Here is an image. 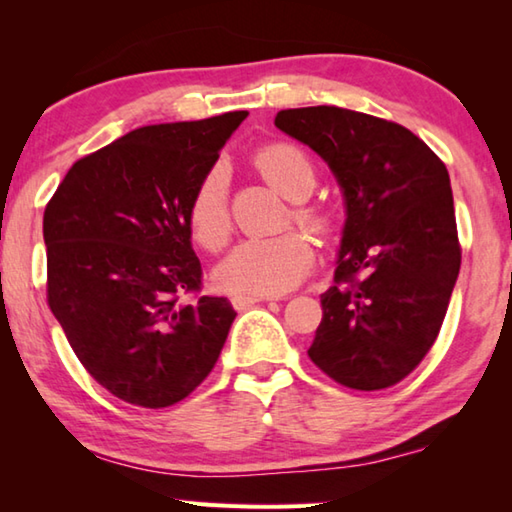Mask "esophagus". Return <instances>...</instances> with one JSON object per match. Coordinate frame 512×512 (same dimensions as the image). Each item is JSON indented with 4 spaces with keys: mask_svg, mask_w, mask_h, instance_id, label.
Wrapping results in <instances>:
<instances>
[{
    "mask_svg": "<svg viewBox=\"0 0 512 512\" xmlns=\"http://www.w3.org/2000/svg\"><path fill=\"white\" fill-rule=\"evenodd\" d=\"M264 300H273V298L271 296H232L230 298L232 307H235L237 311H244L248 307L257 305V302H264Z\"/></svg>",
    "mask_w": 512,
    "mask_h": 512,
    "instance_id": "obj_1",
    "label": "esophagus"
}]
</instances>
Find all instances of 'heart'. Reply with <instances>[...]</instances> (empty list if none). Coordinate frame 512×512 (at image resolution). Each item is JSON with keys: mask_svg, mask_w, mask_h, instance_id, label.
Instances as JSON below:
<instances>
[{"mask_svg": "<svg viewBox=\"0 0 512 512\" xmlns=\"http://www.w3.org/2000/svg\"><path fill=\"white\" fill-rule=\"evenodd\" d=\"M257 167L268 183L291 198L302 201L316 187V169L309 155L293 144H271L257 153ZM228 164L214 162L189 201V228L194 239L207 250L228 244L232 221L228 201ZM296 219L316 232H327L329 221L314 207H298ZM314 248L302 232H284L280 237H253L241 241L216 266L214 284L235 296H280L298 287L311 266Z\"/></svg>", "mask_w": 512, "mask_h": 512, "instance_id": "1", "label": "heart"}]
</instances>
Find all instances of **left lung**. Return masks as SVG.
Wrapping results in <instances>:
<instances>
[{"mask_svg": "<svg viewBox=\"0 0 512 512\" xmlns=\"http://www.w3.org/2000/svg\"><path fill=\"white\" fill-rule=\"evenodd\" d=\"M275 126L329 164L348 214L309 359L354 391L395 386L431 350L461 268L447 167L409 128L363 112L291 108Z\"/></svg>", "mask_w": 512, "mask_h": 512, "instance_id": "1", "label": "left lung"}]
</instances>
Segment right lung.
Wrapping results in <instances>:
<instances>
[{"mask_svg":"<svg viewBox=\"0 0 512 512\" xmlns=\"http://www.w3.org/2000/svg\"><path fill=\"white\" fill-rule=\"evenodd\" d=\"M246 110L135 128L72 164L45 207L47 302L83 368L164 409L219 359L237 311L198 296L189 201ZM194 292V303L182 298Z\"/></svg>","mask_w":512,"mask_h":512,"instance_id":"obj_1","label":"right lung"}]
</instances>
